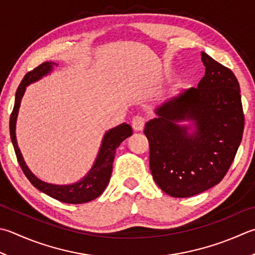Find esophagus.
<instances>
[{
  "label": "esophagus",
  "mask_w": 255,
  "mask_h": 255,
  "mask_svg": "<svg viewBox=\"0 0 255 255\" xmlns=\"http://www.w3.org/2000/svg\"><path fill=\"white\" fill-rule=\"evenodd\" d=\"M144 124H146V119H144V117L140 116V115L134 116L131 121V126L134 130H137V131L142 130L144 127Z\"/></svg>",
  "instance_id": "34e87169"
}]
</instances>
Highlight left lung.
<instances>
[{
  "mask_svg": "<svg viewBox=\"0 0 255 255\" xmlns=\"http://www.w3.org/2000/svg\"><path fill=\"white\" fill-rule=\"evenodd\" d=\"M206 74L191 87L157 109L148 122L149 161L153 180L174 198H187L216 186L226 176L240 146L244 114L240 86L230 68L201 53ZM191 119V136L176 121Z\"/></svg>",
  "mask_w": 255,
  "mask_h": 255,
  "instance_id": "left-lung-1",
  "label": "left lung"
}]
</instances>
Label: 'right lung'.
<instances>
[{"mask_svg":"<svg viewBox=\"0 0 255 255\" xmlns=\"http://www.w3.org/2000/svg\"><path fill=\"white\" fill-rule=\"evenodd\" d=\"M53 65H55V63H42L24 76L23 81L19 84V86L17 88L16 94H15L14 108L12 111L11 117H9V134H11V140L19 166H21L24 174L26 176L29 182H31L35 188L61 202L72 204L85 203L92 201L94 199L101 196L105 189H106L109 182V179H111L112 176L113 162L115 153H116V149L125 139L131 136L132 129L128 124H122L107 131L103 139V143L101 150H99L98 157L96 159V161H95L93 168L91 169V171L88 172L86 177L82 179V180L77 183L69 184V186H55V184L46 183L35 177L34 174L29 171L26 164H25L21 151H19V149L17 147L16 137H15V124H16L19 104H21V99L24 95L25 88H26L28 84H31L35 81H38V79L44 76V75L51 72Z\"/></svg>","mask_w":255,"mask_h":255,"instance_id":"add662e5","label":"right lung"}]
</instances>
